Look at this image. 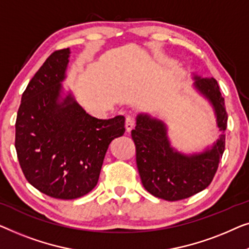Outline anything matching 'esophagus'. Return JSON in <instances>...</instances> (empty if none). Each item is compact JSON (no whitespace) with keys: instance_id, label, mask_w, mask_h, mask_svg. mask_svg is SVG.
I'll return each mask as SVG.
<instances>
[{"instance_id":"34e87169","label":"esophagus","mask_w":249,"mask_h":249,"mask_svg":"<svg viewBox=\"0 0 249 249\" xmlns=\"http://www.w3.org/2000/svg\"><path fill=\"white\" fill-rule=\"evenodd\" d=\"M135 125V121L132 116H127L125 120V128L127 132H131Z\"/></svg>"}]
</instances>
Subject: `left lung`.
Masks as SVG:
<instances>
[{
    "instance_id": "obj_1",
    "label": "left lung",
    "mask_w": 249,
    "mask_h": 249,
    "mask_svg": "<svg viewBox=\"0 0 249 249\" xmlns=\"http://www.w3.org/2000/svg\"><path fill=\"white\" fill-rule=\"evenodd\" d=\"M194 88L214 111L220 138L204 151L186 155L171 145L163 121L148 114L136 116L132 139L142 184L150 194L166 201H179L205 190L211 184L225 151L227 115L225 99L215 79L194 75Z\"/></svg>"
}]
</instances>
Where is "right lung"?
I'll return each mask as SVG.
<instances>
[{
  "mask_svg": "<svg viewBox=\"0 0 249 249\" xmlns=\"http://www.w3.org/2000/svg\"><path fill=\"white\" fill-rule=\"evenodd\" d=\"M70 48L48 57L22 93L16 150L24 177L51 197L79 198L93 190L105 155L125 132V117L98 120L64 93Z\"/></svg>",
  "mask_w": 249,
  "mask_h": 249,
  "instance_id": "1",
  "label": "right lung"
}]
</instances>
